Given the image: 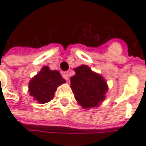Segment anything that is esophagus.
I'll return each instance as SVG.
<instances>
[{
  "mask_svg": "<svg viewBox=\"0 0 146 146\" xmlns=\"http://www.w3.org/2000/svg\"><path fill=\"white\" fill-rule=\"evenodd\" d=\"M62 77H63L64 79L68 80L69 79V73L68 72H63L62 73Z\"/></svg>",
  "mask_w": 146,
  "mask_h": 146,
  "instance_id": "obj_1",
  "label": "esophagus"
}]
</instances>
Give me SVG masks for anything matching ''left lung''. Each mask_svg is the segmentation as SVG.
Returning a JSON list of instances; mask_svg holds the SVG:
<instances>
[{
  "label": "left lung",
  "mask_w": 146,
  "mask_h": 146,
  "mask_svg": "<svg viewBox=\"0 0 146 146\" xmlns=\"http://www.w3.org/2000/svg\"><path fill=\"white\" fill-rule=\"evenodd\" d=\"M74 71L70 81L76 101L85 109L98 106L105 100L108 90L106 80L86 65L78 67Z\"/></svg>",
  "instance_id": "8db88e82"
}]
</instances>
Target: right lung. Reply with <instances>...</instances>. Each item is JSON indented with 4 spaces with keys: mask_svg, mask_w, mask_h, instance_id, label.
<instances>
[{
    "mask_svg": "<svg viewBox=\"0 0 146 146\" xmlns=\"http://www.w3.org/2000/svg\"><path fill=\"white\" fill-rule=\"evenodd\" d=\"M66 81L57 70H50L44 66L29 84V95L40 104L47 103L53 99L57 87Z\"/></svg>",
    "mask_w": 146,
    "mask_h": 146,
    "instance_id": "1",
    "label": "right lung"
}]
</instances>
